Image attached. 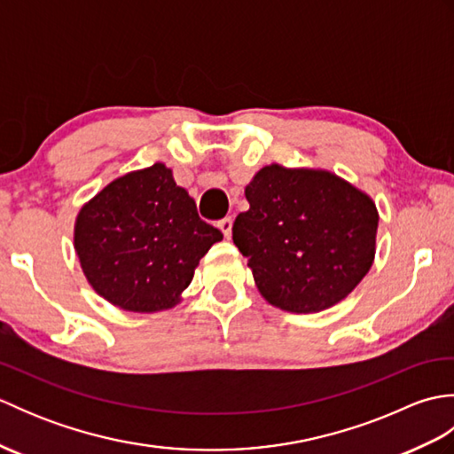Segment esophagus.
I'll use <instances>...</instances> for the list:
<instances>
[{
	"label": "esophagus",
	"instance_id": "34e87169",
	"mask_svg": "<svg viewBox=\"0 0 454 454\" xmlns=\"http://www.w3.org/2000/svg\"><path fill=\"white\" fill-rule=\"evenodd\" d=\"M232 224H234V220L230 218V216H226V218H222L220 222H218V228L222 230V234H224L226 238H230L232 236Z\"/></svg>",
	"mask_w": 454,
	"mask_h": 454
}]
</instances>
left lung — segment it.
I'll return each instance as SVG.
<instances>
[{"label":"left lung","instance_id":"8db88e82","mask_svg":"<svg viewBox=\"0 0 454 454\" xmlns=\"http://www.w3.org/2000/svg\"><path fill=\"white\" fill-rule=\"evenodd\" d=\"M246 199L234 244L269 304L294 314L327 310L372 267L379 210L335 173L271 163L246 185Z\"/></svg>","mask_w":454,"mask_h":454}]
</instances>
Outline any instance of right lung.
Masks as SVG:
<instances>
[{"label": "right lung", "instance_id": "right-lung-1", "mask_svg": "<svg viewBox=\"0 0 454 454\" xmlns=\"http://www.w3.org/2000/svg\"><path fill=\"white\" fill-rule=\"evenodd\" d=\"M220 239L161 161L111 181L74 224V249L93 291L138 314L179 304L200 257Z\"/></svg>", "mask_w": 454, "mask_h": 454}]
</instances>
